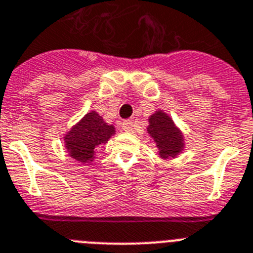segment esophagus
<instances>
[{
    "mask_svg": "<svg viewBox=\"0 0 253 253\" xmlns=\"http://www.w3.org/2000/svg\"><path fill=\"white\" fill-rule=\"evenodd\" d=\"M132 127H133V122L129 121V120H125V121L122 122V129H124V131H132Z\"/></svg>",
    "mask_w": 253,
    "mask_h": 253,
    "instance_id": "obj_1",
    "label": "esophagus"
}]
</instances>
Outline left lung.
<instances>
[{"label":"left lung","instance_id":"1","mask_svg":"<svg viewBox=\"0 0 253 253\" xmlns=\"http://www.w3.org/2000/svg\"><path fill=\"white\" fill-rule=\"evenodd\" d=\"M149 124L147 132L156 142L161 158H175L180 154L184 147V137L169 116L163 111H156L149 117Z\"/></svg>","mask_w":253,"mask_h":253}]
</instances>
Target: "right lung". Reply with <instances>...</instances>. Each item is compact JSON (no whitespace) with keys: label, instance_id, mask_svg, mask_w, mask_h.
<instances>
[{"label":"right lung","instance_id":"right-lung-1","mask_svg":"<svg viewBox=\"0 0 253 253\" xmlns=\"http://www.w3.org/2000/svg\"><path fill=\"white\" fill-rule=\"evenodd\" d=\"M115 135V127L104 122L97 112L87 113L64 136L65 147L73 159L81 163L93 160L95 147L106 143Z\"/></svg>","mask_w":253,"mask_h":253}]
</instances>
